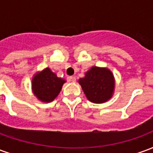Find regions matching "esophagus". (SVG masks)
<instances>
[{"instance_id":"1","label":"esophagus","mask_w":153,"mask_h":153,"mask_svg":"<svg viewBox=\"0 0 153 153\" xmlns=\"http://www.w3.org/2000/svg\"><path fill=\"white\" fill-rule=\"evenodd\" d=\"M69 80L70 82H75L76 81V78L74 76H70L69 77Z\"/></svg>"}]
</instances>
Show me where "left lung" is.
I'll return each instance as SVG.
<instances>
[{
	"instance_id": "1",
	"label": "left lung",
	"mask_w": 153,
	"mask_h": 153,
	"mask_svg": "<svg viewBox=\"0 0 153 153\" xmlns=\"http://www.w3.org/2000/svg\"><path fill=\"white\" fill-rule=\"evenodd\" d=\"M79 83L87 98L94 103H102L109 100L115 88L112 73L108 69L96 66L91 68Z\"/></svg>"
}]
</instances>
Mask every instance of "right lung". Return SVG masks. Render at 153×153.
I'll return each instance as SVG.
<instances>
[{"mask_svg": "<svg viewBox=\"0 0 153 153\" xmlns=\"http://www.w3.org/2000/svg\"><path fill=\"white\" fill-rule=\"evenodd\" d=\"M65 82V80L58 78L49 68H47L37 74L33 79V92L40 101L50 102L60 93Z\"/></svg>", "mask_w": 153, "mask_h": 153, "instance_id": "1", "label": "right lung"}]
</instances>
